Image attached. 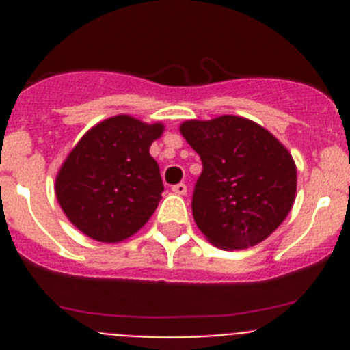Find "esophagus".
Masks as SVG:
<instances>
[{
  "label": "esophagus",
  "mask_w": 350,
  "mask_h": 350,
  "mask_svg": "<svg viewBox=\"0 0 350 350\" xmlns=\"http://www.w3.org/2000/svg\"><path fill=\"white\" fill-rule=\"evenodd\" d=\"M172 191H173V193H175V194H180V196H184V194L187 193V185H185L184 182H180V184H175V185H173Z\"/></svg>",
  "instance_id": "obj_1"
}]
</instances>
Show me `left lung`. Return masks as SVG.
I'll return each mask as SVG.
<instances>
[{
	"label": "left lung",
	"instance_id": "obj_1",
	"mask_svg": "<svg viewBox=\"0 0 350 350\" xmlns=\"http://www.w3.org/2000/svg\"><path fill=\"white\" fill-rule=\"evenodd\" d=\"M182 137L202 159L193 215L213 245L247 249L270 237L296 196V166L277 138L243 117L187 120Z\"/></svg>",
	"mask_w": 350,
	"mask_h": 350
}]
</instances>
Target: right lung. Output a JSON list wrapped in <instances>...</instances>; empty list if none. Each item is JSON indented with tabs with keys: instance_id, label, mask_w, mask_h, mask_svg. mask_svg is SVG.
<instances>
[{
	"instance_id": "obj_1",
	"label": "right lung",
	"mask_w": 350,
	"mask_h": 350,
	"mask_svg": "<svg viewBox=\"0 0 350 350\" xmlns=\"http://www.w3.org/2000/svg\"><path fill=\"white\" fill-rule=\"evenodd\" d=\"M161 133V124L117 116L94 126L71 150L55 178V194L83 234L120 242L148 221L165 191L148 154Z\"/></svg>"
}]
</instances>
